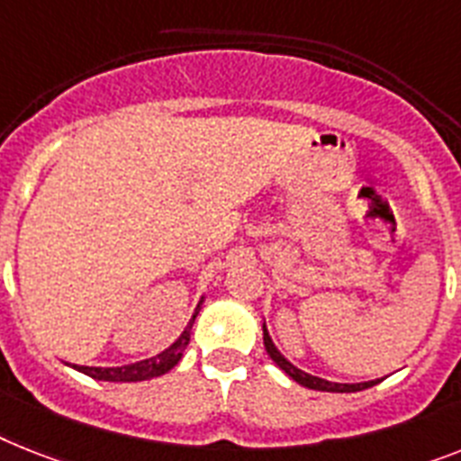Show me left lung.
Returning a JSON list of instances; mask_svg holds the SVG:
<instances>
[{"label": "left lung", "instance_id": "1", "mask_svg": "<svg viewBox=\"0 0 461 461\" xmlns=\"http://www.w3.org/2000/svg\"><path fill=\"white\" fill-rule=\"evenodd\" d=\"M264 346H266V351H268V356L273 358V363H276L280 370H285V375H290L296 384L306 386V389L330 391V393H356V391L370 389V386L382 382V379H372V382H360V384H337V382H327V379H321V376H315V375H308V372L299 370L296 365H292L290 360L285 358L283 353L277 351L276 344H273L271 339V334H268V330H266V325H264Z\"/></svg>", "mask_w": 461, "mask_h": 461}]
</instances>
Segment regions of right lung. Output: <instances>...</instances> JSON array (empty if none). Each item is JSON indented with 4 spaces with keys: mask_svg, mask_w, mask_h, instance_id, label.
<instances>
[{
    "mask_svg": "<svg viewBox=\"0 0 461 461\" xmlns=\"http://www.w3.org/2000/svg\"><path fill=\"white\" fill-rule=\"evenodd\" d=\"M200 306H203V302L197 303L195 313H193L190 322L185 325L184 332H181V337H178L169 348H165L162 353L153 356V358L140 360V363L122 365V367H86V365H72V367H75L77 372H85V375L94 376V379H98V382H146V379L165 375V372H169L171 367L181 360V356H184L185 346H188L190 341L193 322H195L197 313H200Z\"/></svg>",
    "mask_w": 461,
    "mask_h": 461,
    "instance_id": "right-lung-1",
    "label": "right lung"
}]
</instances>
